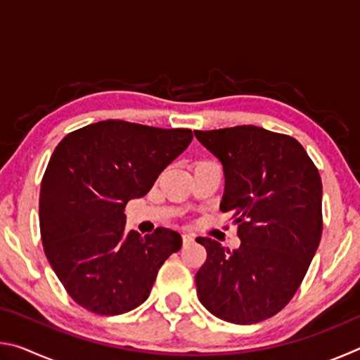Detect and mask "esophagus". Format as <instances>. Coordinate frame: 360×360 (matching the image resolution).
Returning <instances> with one entry per match:
<instances>
[{
  "instance_id": "1",
  "label": "esophagus",
  "mask_w": 360,
  "mask_h": 360,
  "mask_svg": "<svg viewBox=\"0 0 360 360\" xmlns=\"http://www.w3.org/2000/svg\"><path fill=\"white\" fill-rule=\"evenodd\" d=\"M193 235L192 233H182V241H184V245H191L193 243Z\"/></svg>"
}]
</instances>
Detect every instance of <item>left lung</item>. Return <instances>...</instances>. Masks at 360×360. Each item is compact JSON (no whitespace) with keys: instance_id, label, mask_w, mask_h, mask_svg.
<instances>
[{"instance_id":"left-lung-1","label":"left lung","mask_w":360,"mask_h":360,"mask_svg":"<svg viewBox=\"0 0 360 360\" xmlns=\"http://www.w3.org/2000/svg\"><path fill=\"white\" fill-rule=\"evenodd\" d=\"M193 133L221 162V211L231 212L241 240L230 251L197 238L208 254L197 294L216 318L255 324L281 311L307 275L322 233L321 176L288 135L254 125Z\"/></svg>"}]
</instances>
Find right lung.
<instances>
[{"label":"right lung","mask_w":360,"mask_h":360,"mask_svg":"<svg viewBox=\"0 0 360 360\" xmlns=\"http://www.w3.org/2000/svg\"><path fill=\"white\" fill-rule=\"evenodd\" d=\"M192 130L101 120L66 135L49 160L39 195L46 257L72 300L115 316L149 297L178 231H125V205L150 191L192 141Z\"/></svg>","instance_id":"obj_1"}]
</instances>
